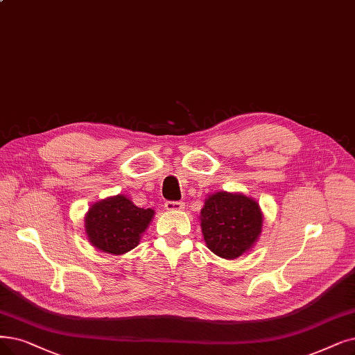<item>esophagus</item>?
I'll list each match as a JSON object with an SVG mask.
<instances>
[{
    "instance_id": "esophagus-1",
    "label": "esophagus",
    "mask_w": 355,
    "mask_h": 355,
    "mask_svg": "<svg viewBox=\"0 0 355 355\" xmlns=\"http://www.w3.org/2000/svg\"><path fill=\"white\" fill-rule=\"evenodd\" d=\"M164 207L168 211H180V209L185 208V204H183L182 201H167L164 204Z\"/></svg>"
}]
</instances>
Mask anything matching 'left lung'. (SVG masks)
Instances as JSON below:
<instances>
[{"instance_id": "1", "label": "left lung", "mask_w": 355, "mask_h": 355, "mask_svg": "<svg viewBox=\"0 0 355 355\" xmlns=\"http://www.w3.org/2000/svg\"><path fill=\"white\" fill-rule=\"evenodd\" d=\"M201 229L209 250L224 259H236L257 242L262 212L257 201L242 193L217 192L201 209Z\"/></svg>"}]
</instances>
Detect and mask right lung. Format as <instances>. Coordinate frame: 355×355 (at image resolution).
I'll list each match as a JSON object with an SVG mask.
<instances>
[{"label":"right lung","mask_w":355,"mask_h":355,"mask_svg":"<svg viewBox=\"0 0 355 355\" xmlns=\"http://www.w3.org/2000/svg\"><path fill=\"white\" fill-rule=\"evenodd\" d=\"M153 216L151 208H139L126 196L118 195L98 201L89 209L86 233L96 249L122 254L138 245Z\"/></svg>","instance_id":"right-lung-1"}]
</instances>
